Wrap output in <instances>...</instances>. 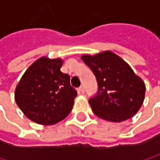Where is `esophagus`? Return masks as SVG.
I'll return each instance as SVG.
<instances>
[{
    "mask_svg": "<svg viewBox=\"0 0 160 160\" xmlns=\"http://www.w3.org/2000/svg\"><path fill=\"white\" fill-rule=\"evenodd\" d=\"M79 92H80V93H84V87L83 86H80L79 88Z\"/></svg>",
    "mask_w": 160,
    "mask_h": 160,
    "instance_id": "34e87169",
    "label": "esophagus"
}]
</instances>
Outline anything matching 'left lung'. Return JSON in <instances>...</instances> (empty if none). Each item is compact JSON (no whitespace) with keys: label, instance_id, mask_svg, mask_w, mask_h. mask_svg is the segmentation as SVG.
<instances>
[{"label":"left lung","instance_id":"left-lung-1","mask_svg":"<svg viewBox=\"0 0 160 160\" xmlns=\"http://www.w3.org/2000/svg\"><path fill=\"white\" fill-rule=\"evenodd\" d=\"M98 83V93L89 103L92 112L111 122L132 118L144 100L145 84L130 65L111 51L81 55Z\"/></svg>","mask_w":160,"mask_h":160}]
</instances>
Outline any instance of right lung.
<instances>
[{
    "instance_id": "add662e5",
    "label": "right lung",
    "mask_w": 160,
    "mask_h": 160,
    "mask_svg": "<svg viewBox=\"0 0 160 160\" xmlns=\"http://www.w3.org/2000/svg\"><path fill=\"white\" fill-rule=\"evenodd\" d=\"M63 59L42 56L33 62L17 83L15 100L31 121L52 125L72 110L77 92L70 77L61 72Z\"/></svg>"
}]
</instances>
